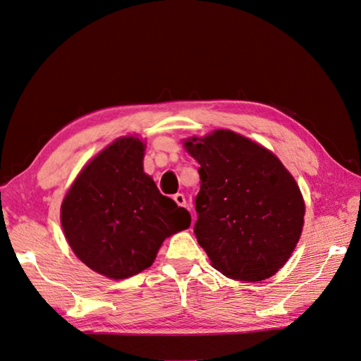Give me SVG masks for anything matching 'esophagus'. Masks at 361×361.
<instances>
[{
  "instance_id": "obj_1",
  "label": "esophagus",
  "mask_w": 361,
  "mask_h": 361,
  "mask_svg": "<svg viewBox=\"0 0 361 361\" xmlns=\"http://www.w3.org/2000/svg\"><path fill=\"white\" fill-rule=\"evenodd\" d=\"M173 201L177 202V205H178V207H185V197H184V195H183V193L173 195Z\"/></svg>"
}]
</instances>
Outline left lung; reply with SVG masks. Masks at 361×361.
<instances>
[{"label":"left lung","mask_w":361,"mask_h":361,"mask_svg":"<svg viewBox=\"0 0 361 361\" xmlns=\"http://www.w3.org/2000/svg\"><path fill=\"white\" fill-rule=\"evenodd\" d=\"M201 168L195 235L223 275L256 283L295 250L305 204L291 173L264 147L232 130L184 142Z\"/></svg>","instance_id":"left-lung-1"}]
</instances>
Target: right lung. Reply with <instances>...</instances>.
<instances>
[{"mask_svg": "<svg viewBox=\"0 0 361 361\" xmlns=\"http://www.w3.org/2000/svg\"><path fill=\"white\" fill-rule=\"evenodd\" d=\"M144 144L123 137L78 173L61 207V223L75 256L90 269L123 279L150 268L165 238L192 217L159 192L142 171Z\"/></svg>", "mask_w": 361, "mask_h": 361, "instance_id": "obj_1", "label": "right lung"}]
</instances>
